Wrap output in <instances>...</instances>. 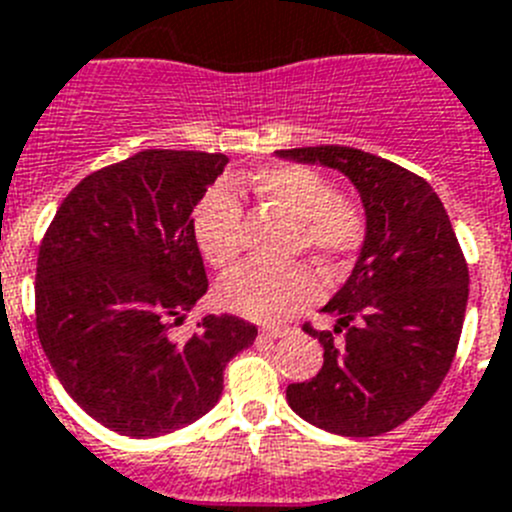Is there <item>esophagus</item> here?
<instances>
[{
    "label": "esophagus",
    "mask_w": 512,
    "mask_h": 512,
    "mask_svg": "<svg viewBox=\"0 0 512 512\" xmlns=\"http://www.w3.org/2000/svg\"><path fill=\"white\" fill-rule=\"evenodd\" d=\"M288 327H262L260 330V337H265V340H278V337L288 335Z\"/></svg>",
    "instance_id": "esophagus-1"
}]
</instances>
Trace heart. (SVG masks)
<instances>
[{"label":"heart","instance_id":"obj_1","mask_svg":"<svg viewBox=\"0 0 512 512\" xmlns=\"http://www.w3.org/2000/svg\"><path fill=\"white\" fill-rule=\"evenodd\" d=\"M262 201L273 203L296 221V250H309L327 268H337L355 255L366 237V221L350 201L335 198V190L319 172L299 164L268 167L250 177ZM193 237L213 268H226L242 250V203L229 185H213L193 211ZM319 278L306 262L260 265L244 262L224 275L219 301L239 317L255 322H281L319 296Z\"/></svg>","mask_w":512,"mask_h":512}]
</instances>
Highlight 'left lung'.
I'll return each instance as SVG.
<instances>
[{
  "mask_svg": "<svg viewBox=\"0 0 512 512\" xmlns=\"http://www.w3.org/2000/svg\"><path fill=\"white\" fill-rule=\"evenodd\" d=\"M275 154L342 172L366 211L353 273L322 306L337 317L335 332L304 327L322 342V368L288 384V404L327 433H389L438 391L459 345L469 268L451 219L422 177L368 151L301 146Z\"/></svg>",
  "mask_w": 512,
  "mask_h": 512,
  "instance_id": "obj_1",
  "label": "left lung"
}]
</instances>
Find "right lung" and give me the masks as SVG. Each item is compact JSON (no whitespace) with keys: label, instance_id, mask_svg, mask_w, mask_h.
Masks as SVG:
<instances>
[{"label":"right lung","instance_id":"1","mask_svg":"<svg viewBox=\"0 0 512 512\" xmlns=\"http://www.w3.org/2000/svg\"><path fill=\"white\" fill-rule=\"evenodd\" d=\"M229 159L146 149L102 167L53 216L35 270V327L66 394L105 428L157 438L213 410L226 363L257 337L231 314L180 324L206 296L193 211Z\"/></svg>","mask_w":512,"mask_h":512}]
</instances>
